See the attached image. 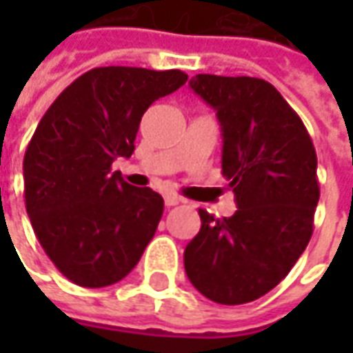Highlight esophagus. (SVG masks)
<instances>
[{
	"label": "esophagus",
	"instance_id": "obj_1",
	"mask_svg": "<svg viewBox=\"0 0 353 353\" xmlns=\"http://www.w3.org/2000/svg\"><path fill=\"white\" fill-rule=\"evenodd\" d=\"M181 202H183V198L181 196H176V194H172V192H167V194H165V204H167V206H176V204H181Z\"/></svg>",
	"mask_w": 353,
	"mask_h": 353
}]
</instances>
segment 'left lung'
Wrapping results in <instances>:
<instances>
[{"instance_id":"left-lung-1","label":"left lung","mask_w":353,"mask_h":353,"mask_svg":"<svg viewBox=\"0 0 353 353\" xmlns=\"http://www.w3.org/2000/svg\"><path fill=\"white\" fill-rule=\"evenodd\" d=\"M190 88L222 125V174L236 194L230 218L200 214L184 250L190 283L218 305H243L275 289L306 250L320 186L303 119L261 78L198 74Z\"/></svg>"}]
</instances>
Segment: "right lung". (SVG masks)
Segmentation results:
<instances>
[{"instance_id":"add662e5","label":"right lung","mask_w":353,"mask_h":353,"mask_svg":"<svg viewBox=\"0 0 353 353\" xmlns=\"http://www.w3.org/2000/svg\"><path fill=\"white\" fill-rule=\"evenodd\" d=\"M186 80L181 70L92 68L62 90L34 129L23 159L25 208L48 259L76 285L121 281L155 236L163 196L110 170L133 153L147 108Z\"/></svg>"}]
</instances>
